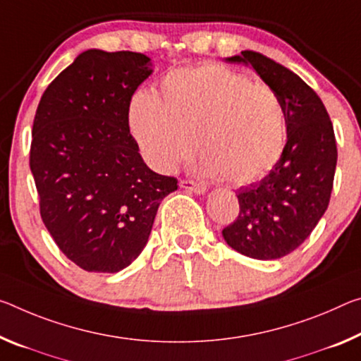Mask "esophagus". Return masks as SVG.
<instances>
[{
	"label": "esophagus",
	"mask_w": 361,
	"mask_h": 361,
	"mask_svg": "<svg viewBox=\"0 0 361 361\" xmlns=\"http://www.w3.org/2000/svg\"><path fill=\"white\" fill-rule=\"evenodd\" d=\"M180 188H183V190H186V191H191L194 194H204L205 191H207V188L201 185V183H194L191 180H181Z\"/></svg>",
	"instance_id": "1"
}]
</instances>
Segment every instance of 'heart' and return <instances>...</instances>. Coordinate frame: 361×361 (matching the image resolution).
Returning <instances> with one entry per match:
<instances>
[{
  "label": "heart",
  "instance_id": "obj_1",
  "mask_svg": "<svg viewBox=\"0 0 361 361\" xmlns=\"http://www.w3.org/2000/svg\"><path fill=\"white\" fill-rule=\"evenodd\" d=\"M130 130L152 169L171 171L197 151L202 173L245 185L267 176L286 146V112L276 91L219 64L171 72L133 96Z\"/></svg>",
  "mask_w": 361,
  "mask_h": 361
}]
</instances>
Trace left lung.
<instances>
[{"label":"left lung","instance_id":"obj_1","mask_svg":"<svg viewBox=\"0 0 361 361\" xmlns=\"http://www.w3.org/2000/svg\"><path fill=\"white\" fill-rule=\"evenodd\" d=\"M226 61L254 67L276 91L284 106L288 141L265 178L239 188V215L221 234L243 255L281 259L310 236L328 209L337 164L333 122L304 80L270 57L243 51Z\"/></svg>","mask_w":361,"mask_h":361}]
</instances>
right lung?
Segmentation results:
<instances>
[{"label": "right lung", "instance_id": "1", "mask_svg": "<svg viewBox=\"0 0 361 361\" xmlns=\"http://www.w3.org/2000/svg\"><path fill=\"white\" fill-rule=\"evenodd\" d=\"M141 53L88 49L48 85L32 128L39 215L57 247L87 271L117 273L141 254L160 201L178 180L152 171L130 133Z\"/></svg>", "mask_w": 361, "mask_h": 361}]
</instances>
